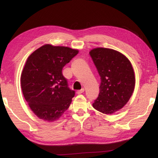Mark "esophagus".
<instances>
[{"label": "esophagus", "instance_id": "1", "mask_svg": "<svg viewBox=\"0 0 158 158\" xmlns=\"http://www.w3.org/2000/svg\"><path fill=\"white\" fill-rule=\"evenodd\" d=\"M84 91H85V89H83V88H82L81 89H80V90H77V91L76 92V93L77 94H81L84 92Z\"/></svg>", "mask_w": 158, "mask_h": 158}]
</instances>
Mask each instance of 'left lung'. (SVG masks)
I'll list each match as a JSON object with an SVG mask.
<instances>
[{"mask_svg":"<svg viewBox=\"0 0 158 158\" xmlns=\"http://www.w3.org/2000/svg\"><path fill=\"white\" fill-rule=\"evenodd\" d=\"M100 77L98 97L93 107L105 114L123 108L135 89V72L130 60L115 50L98 48L89 52Z\"/></svg>","mask_w":158,"mask_h":158,"instance_id":"1","label":"left lung"}]
</instances>
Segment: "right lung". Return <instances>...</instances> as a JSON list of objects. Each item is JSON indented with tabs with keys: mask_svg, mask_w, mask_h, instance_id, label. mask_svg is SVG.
<instances>
[{
	"mask_svg": "<svg viewBox=\"0 0 158 158\" xmlns=\"http://www.w3.org/2000/svg\"><path fill=\"white\" fill-rule=\"evenodd\" d=\"M79 51L47 44L31 53L21 75L23 96L39 118L58 120L69 109L75 91L69 88L62 69Z\"/></svg>",
	"mask_w": 158,
	"mask_h": 158,
	"instance_id": "right-lung-1",
	"label": "right lung"
}]
</instances>
